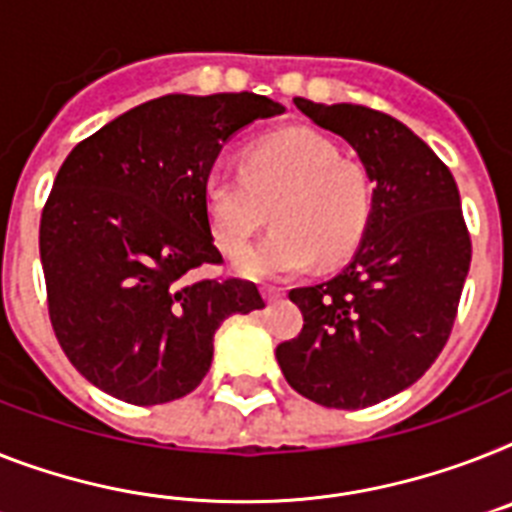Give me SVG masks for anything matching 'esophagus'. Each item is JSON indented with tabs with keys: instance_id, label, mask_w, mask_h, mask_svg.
I'll return each mask as SVG.
<instances>
[{
	"instance_id": "34e87169",
	"label": "esophagus",
	"mask_w": 512,
	"mask_h": 512,
	"mask_svg": "<svg viewBox=\"0 0 512 512\" xmlns=\"http://www.w3.org/2000/svg\"><path fill=\"white\" fill-rule=\"evenodd\" d=\"M261 293H264L266 301L272 303V301H277V298H282V295H285V290H282V287H272V285H269V287H264Z\"/></svg>"
}]
</instances>
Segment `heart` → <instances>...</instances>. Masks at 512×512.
Returning a JSON list of instances; mask_svg holds the SVG:
<instances>
[{
  "instance_id": "obj_1",
  "label": "heart",
  "mask_w": 512,
  "mask_h": 512,
  "mask_svg": "<svg viewBox=\"0 0 512 512\" xmlns=\"http://www.w3.org/2000/svg\"><path fill=\"white\" fill-rule=\"evenodd\" d=\"M274 230L240 253L246 277H290L314 259L335 264L361 243L371 214V183L314 130H280L253 141L243 167L214 164L204 177V209L219 251L238 253L266 222Z\"/></svg>"
}]
</instances>
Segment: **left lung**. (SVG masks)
Here are the masks:
<instances>
[{"label": "left lung", "mask_w": 512, "mask_h": 512, "mask_svg": "<svg viewBox=\"0 0 512 512\" xmlns=\"http://www.w3.org/2000/svg\"><path fill=\"white\" fill-rule=\"evenodd\" d=\"M293 101L356 149L374 193L348 266L290 290L303 329L277 345V363L303 398L356 411L403 392L437 361L458 314L471 238L455 177L411 128L361 104Z\"/></svg>", "instance_id": "obj_1"}]
</instances>
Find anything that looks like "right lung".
I'll return each mask as SVG.
<instances>
[{"mask_svg":"<svg viewBox=\"0 0 512 512\" xmlns=\"http://www.w3.org/2000/svg\"><path fill=\"white\" fill-rule=\"evenodd\" d=\"M259 94H170L120 114L59 167L38 230L54 335L91 384L133 405L185 398L206 377L214 332L264 308L222 264L204 177L232 135L282 114Z\"/></svg>","mask_w":512,"mask_h":512,"instance_id":"right-lung-1","label":"right lung"}]
</instances>
